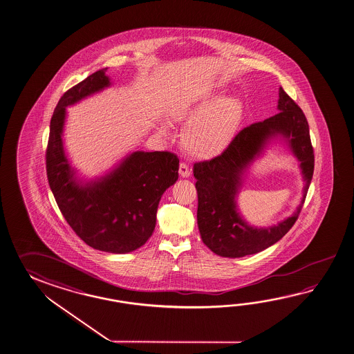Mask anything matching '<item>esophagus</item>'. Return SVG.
<instances>
[{
	"instance_id": "obj_1",
	"label": "esophagus",
	"mask_w": 354,
	"mask_h": 354,
	"mask_svg": "<svg viewBox=\"0 0 354 354\" xmlns=\"http://www.w3.org/2000/svg\"><path fill=\"white\" fill-rule=\"evenodd\" d=\"M179 174H180L183 178H188L189 175H190V167H189L188 164L187 162H180V165H179Z\"/></svg>"
}]
</instances>
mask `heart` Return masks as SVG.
Wrapping results in <instances>:
<instances>
[{"mask_svg":"<svg viewBox=\"0 0 354 354\" xmlns=\"http://www.w3.org/2000/svg\"><path fill=\"white\" fill-rule=\"evenodd\" d=\"M241 106L233 98L205 97L175 112L178 118L190 120L183 135V144L196 155H209L228 142L239 121Z\"/></svg>","mask_w":354,"mask_h":354,"instance_id":"b5f03b06","label":"heart"}]
</instances>
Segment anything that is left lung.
Masks as SVG:
<instances>
[{
  "mask_svg": "<svg viewBox=\"0 0 354 354\" xmlns=\"http://www.w3.org/2000/svg\"><path fill=\"white\" fill-rule=\"evenodd\" d=\"M277 115L254 122L239 131L222 153L194 164L195 188L198 192V227L204 245L222 257H243L261 252L281 239L295 224L304 203L292 217L271 229H252L238 216L234 196L240 174L259 153L268 138L280 133L301 160L306 176L304 199L314 173V149L308 120L296 102L282 87L279 93Z\"/></svg>",
  "mask_w": 354,
  "mask_h": 354,
  "instance_id": "1",
  "label": "left lung"
}]
</instances>
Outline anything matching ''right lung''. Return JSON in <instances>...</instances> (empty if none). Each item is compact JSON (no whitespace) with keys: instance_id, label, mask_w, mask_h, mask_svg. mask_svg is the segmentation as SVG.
Segmentation results:
<instances>
[{"instance_id":"add662e5","label":"right lung","mask_w":354,"mask_h":354,"mask_svg":"<svg viewBox=\"0 0 354 354\" xmlns=\"http://www.w3.org/2000/svg\"><path fill=\"white\" fill-rule=\"evenodd\" d=\"M107 68L91 74L59 100L45 152L46 175L59 209L73 231L94 250L127 253L152 236L161 195L179 178L170 151L133 152L103 180L80 187L63 151L65 107L109 86Z\"/></svg>"}]
</instances>
